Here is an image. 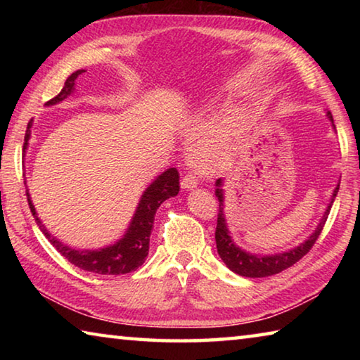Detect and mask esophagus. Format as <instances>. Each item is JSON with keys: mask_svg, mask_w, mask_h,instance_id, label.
I'll list each match as a JSON object with an SVG mask.
<instances>
[{"mask_svg": "<svg viewBox=\"0 0 360 360\" xmlns=\"http://www.w3.org/2000/svg\"><path fill=\"white\" fill-rule=\"evenodd\" d=\"M197 184H198L197 176L192 174V173H187L181 181V187L184 188V191H192V188L197 187Z\"/></svg>", "mask_w": 360, "mask_h": 360, "instance_id": "esophagus-1", "label": "esophagus"}]
</instances>
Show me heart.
Wrapping results in <instances>:
<instances>
[{
	"mask_svg": "<svg viewBox=\"0 0 360 360\" xmlns=\"http://www.w3.org/2000/svg\"><path fill=\"white\" fill-rule=\"evenodd\" d=\"M195 154H197L198 163L203 168H214L219 162V152L216 150L214 146L208 143L200 144L197 149H195Z\"/></svg>",
	"mask_w": 360,
	"mask_h": 360,
	"instance_id": "1",
	"label": "heart"
}]
</instances>
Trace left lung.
I'll return each mask as SVG.
<instances>
[{
  "label": "left lung",
  "instance_id": "obj_1",
  "mask_svg": "<svg viewBox=\"0 0 360 360\" xmlns=\"http://www.w3.org/2000/svg\"><path fill=\"white\" fill-rule=\"evenodd\" d=\"M328 120L332 122L333 125V117L332 112H327ZM335 129V125H333ZM224 181L217 179L216 181V197L219 200V212H217V227H216V246H217V252L221 255V259L224 260V264L227 265L231 271L236 273L240 276H246V278H265V276H271L276 275V273H281L285 268L292 266L297 264L304 254L309 252V249L314 246L316 240L319 238L322 229H324L326 221L328 217V212H330V208L333 205V200L337 197V192L340 188V182L335 187L333 195L330 198V203H328L327 210L324 212V216L316 227L314 233L309 236V238L302 243L300 246H297L294 249H290L288 252H281V254H271V255H257V254H249L246 251H243L241 248H238L231 240L230 231L227 229V222H225V214H224Z\"/></svg>",
  "mask_w": 360,
  "mask_h": 360
}]
</instances>
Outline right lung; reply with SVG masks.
<instances>
[{
	"label": "right lung",
	"mask_w": 360,
	"mask_h": 360,
	"mask_svg": "<svg viewBox=\"0 0 360 360\" xmlns=\"http://www.w3.org/2000/svg\"><path fill=\"white\" fill-rule=\"evenodd\" d=\"M84 70H77L72 72L71 76L65 81V85L57 96H53L52 100H49L46 105L52 106L57 103L63 101L66 96L71 95L75 90V82L79 75H82ZM32 124L30 120L27 125L25 133V143H23V149H27L30 135H32ZM179 192V173L176 168H169L165 173H162L158 178L152 182V184L146 188L141 200H139L138 208L135 216H133L130 227L124 235V238H120L115 245H111L103 249H96V251H77L70 246L63 245L62 241L57 240L56 236L49 233L47 229L39 221L38 214H36L34 206L30 198V193L27 191V198L30 210L33 212V217L36 224L39 225L42 233L46 235V238L52 243L53 248L63 255L65 259H68L72 265H76L85 271L98 273V275H125V273L135 271L136 268L144 264L146 257L149 252V236L152 227H154V217L155 212L167 198H172Z\"/></svg>",
	"instance_id": "obj_1"
}]
</instances>
